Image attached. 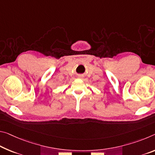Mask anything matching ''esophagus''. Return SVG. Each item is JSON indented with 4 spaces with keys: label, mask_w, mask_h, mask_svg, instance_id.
<instances>
[{
    "label": "esophagus",
    "mask_w": 155,
    "mask_h": 155,
    "mask_svg": "<svg viewBox=\"0 0 155 155\" xmlns=\"http://www.w3.org/2000/svg\"><path fill=\"white\" fill-rule=\"evenodd\" d=\"M79 77H82V76H79Z\"/></svg>",
    "instance_id": "esophagus-1"
}]
</instances>
